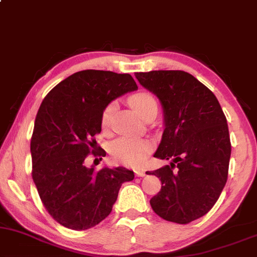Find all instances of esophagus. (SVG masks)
I'll use <instances>...</instances> for the list:
<instances>
[{
    "instance_id": "1",
    "label": "esophagus",
    "mask_w": 257,
    "mask_h": 257,
    "mask_svg": "<svg viewBox=\"0 0 257 257\" xmlns=\"http://www.w3.org/2000/svg\"><path fill=\"white\" fill-rule=\"evenodd\" d=\"M135 175H137L138 177H144V176L146 175V171H145L144 169H137L135 170Z\"/></svg>"
}]
</instances>
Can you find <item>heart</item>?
Instances as JSON below:
<instances>
[{
  "instance_id": "heart-1",
  "label": "heart",
  "mask_w": 257,
  "mask_h": 257,
  "mask_svg": "<svg viewBox=\"0 0 257 257\" xmlns=\"http://www.w3.org/2000/svg\"><path fill=\"white\" fill-rule=\"evenodd\" d=\"M129 104L141 117H144L148 111L157 109V100L148 92H139L129 98ZM112 105H107L101 112L100 123L103 128L109 125ZM151 152V144L144 139L122 137L116 139L110 145V154L116 162L126 164V165H139L146 159Z\"/></svg>"
}]
</instances>
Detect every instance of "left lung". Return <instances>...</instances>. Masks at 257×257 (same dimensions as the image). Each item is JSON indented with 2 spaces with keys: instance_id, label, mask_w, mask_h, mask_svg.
I'll return each instance as SVG.
<instances>
[{
  "instance_id": "left-lung-1",
  "label": "left lung",
  "mask_w": 257,
  "mask_h": 257,
  "mask_svg": "<svg viewBox=\"0 0 257 257\" xmlns=\"http://www.w3.org/2000/svg\"><path fill=\"white\" fill-rule=\"evenodd\" d=\"M135 76L163 105L165 129L154 157L172 160L146 172L162 182L150 203L160 218L188 224L211 211L226 184L231 156L226 117L211 89L189 73L152 70Z\"/></svg>"
}]
</instances>
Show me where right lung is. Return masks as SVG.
<instances>
[{
    "label": "right lung",
    "instance_id": "1",
    "mask_svg": "<svg viewBox=\"0 0 257 257\" xmlns=\"http://www.w3.org/2000/svg\"><path fill=\"white\" fill-rule=\"evenodd\" d=\"M138 88L131 74L81 70L46 94L31 138L32 178L49 214L64 227L87 230L112 211L122 183L134 172L125 168H86L88 154L105 157L94 135L111 100ZM99 151H98L97 150Z\"/></svg>",
    "mask_w": 257,
    "mask_h": 257
}]
</instances>
